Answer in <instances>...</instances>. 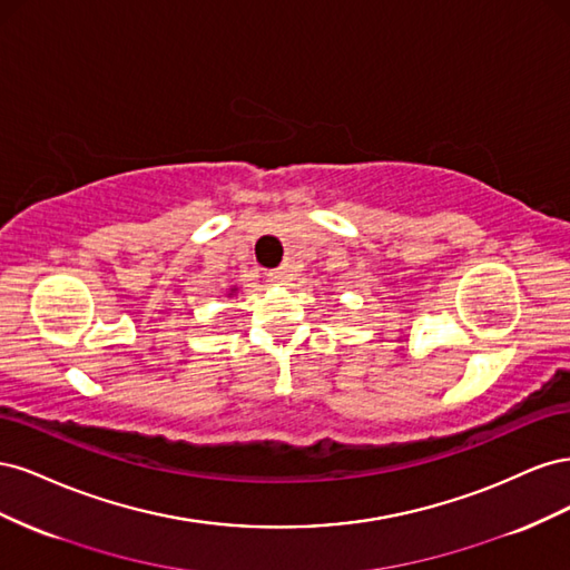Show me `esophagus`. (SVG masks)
I'll return each mask as SVG.
<instances>
[{"mask_svg":"<svg viewBox=\"0 0 570 570\" xmlns=\"http://www.w3.org/2000/svg\"><path fill=\"white\" fill-rule=\"evenodd\" d=\"M268 281H271L273 285H287V283L292 281V271H289V266L273 268V271L268 273Z\"/></svg>","mask_w":570,"mask_h":570,"instance_id":"1","label":"esophagus"}]
</instances>
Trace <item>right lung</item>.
<instances>
[{
    "instance_id": "1",
    "label": "right lung",
    "mask_w": 570,
    "mask_h": 570,
    "mask_svg": "<svg viewBox=\"0 0 570 570\" xmlns=\"http://www.w3.org/2000/svg\"><path fill=\"white\" fill-rule=\"evenodd\" d=\"M233 295H237V287H230V292H228V297H233Z\"/></svg>"
}]
</instances>
